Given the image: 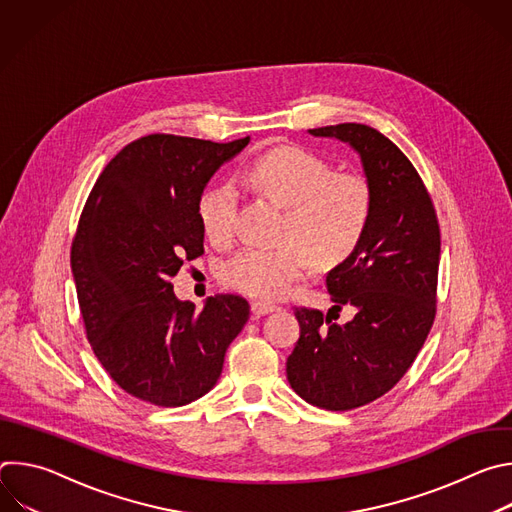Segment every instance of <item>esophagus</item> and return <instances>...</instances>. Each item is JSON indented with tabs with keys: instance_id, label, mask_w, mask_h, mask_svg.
I'll return each instance as SVG.
<instances>
[{
	"instance_id": "esophagus-1",
	"label": "esophagus",
	"mask_w": 512,
	"mask_h": 512,
	"mask_svg": "<svg viewBox=\"0 0 512 512\" xmlns=\"http://www.w3.org/2000/svg\"><path fill=\"white\" fill-rule=\"evenodd\" d=\"M277 310V306H273V304H265V302H253L251 304V312H253V316H265V314H271V312H275Z\"/></svg>"
}]
</instances>
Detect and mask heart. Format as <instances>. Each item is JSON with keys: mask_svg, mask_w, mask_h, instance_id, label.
Returning <instances> with one entry per match:
<instances>
[{"mask_svg": "<svg viewBox=\"0 0 512 512\" xmlns=\"http://www.w3.org/2000/svg\"><path fill=\"white\" fill-rule=\"evenodd\" d=\"M247 182L285 208L279 247H243L221 269L227 287L241 294L277 300L314 265L330 269L362 243L373 218L375 196L360 174L334 172L332 164L300 145H281L259 156L245 172ZM239 190L225 182L198 202L200 227L208 241L233 239Z\"/></svg>", "mask_w": 512, "mask_h": 512, "instance_id": "1", "label": "heart"}]
</instances>
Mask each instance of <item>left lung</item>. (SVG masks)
<instances>
[{"label": "left lung", "instance_id": "obj_1", "mask_svg": "<svg viewBox=\"0 0 512 512\" xmlns=\"http://www.w3.org/2000/svg\"><path fill=\"white\" fill-rule=\"evenodd\" d=\"M358 152L375 208L358 249L326 275L334 306L324 316L296 308L300 338L287 356V381L304 401L350 411L391 391L421 350L437 302L440 225L431 196L397 145L362 123L310 129ZM342 305L355 318L336 325Z\"/></svg>", "mask_w": 512, "mask_h": 512}]
</instances>
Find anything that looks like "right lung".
<instances>
[{
    "mask_svg": "<svg viewBox=\"0 0 512 512\" xmlns=\"http://www.w3.org/2000/svg\"><path fill=\"white\" fill-rule=\"evenodd\" d=\"M247 143L139 137L85 202L70 249L85 332L109 377L141 401L182 407L206 395L249 320L241 296L208 298L198 312L172 285L184 261L204 253L198 202L208 180Z\"/></svg>",
    "mask_w": 512,
    "mask_h": 512,
    "instance_id": "obj_1",
    "label": "right lung"
}]
</instances>
